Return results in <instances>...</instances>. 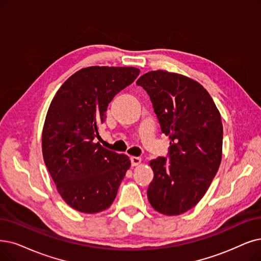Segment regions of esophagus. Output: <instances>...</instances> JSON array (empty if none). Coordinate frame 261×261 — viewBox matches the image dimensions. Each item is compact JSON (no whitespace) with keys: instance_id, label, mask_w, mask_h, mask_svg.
I'll list each match as a JSON object with an SVG mask.
<instances>
[{"instance_id":"34e87169","label":"esophagus","mask_w":261,"mask_h":261,"mask_svg":"<svg viewBox=\"0 0 261 261\" xmlns=\"http://www.w3.org/2000/svg\"><path fill=\"white\" fill-rule=\"evenodd\" d=\"M130 163H132V166H138L141 163V159L137 158V156H132Z\"/></svg>"}]
</instances>
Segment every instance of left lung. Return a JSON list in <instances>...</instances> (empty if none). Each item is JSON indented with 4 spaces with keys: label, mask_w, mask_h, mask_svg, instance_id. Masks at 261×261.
I'll use <instances>...</instances> for the list:
<instances>
[{
    "label": "left lung",
    "mask_w": 261,
    "mask_h": 261,
    "mask_svg": "<svg viewBox=\"0 0 261 261\" xmlns=\"http://www.w3.org/2000/svg\"><path fill=\"white\" fill-rule=\"evenodd\" d=\"M136 85L148 93L161 129L170 139L168 160L150 163L154 178L148 199L162 214H182L199 202L221 165V114L207 91L185 76L149 71Z\"/></svg>",
    "instance_id": "left-lung-1"
}]
</instances>
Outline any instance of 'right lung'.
I'll use <instances>...</instances> for the list:
<instances>
[{
  "label": "right lung",
  "mask_w": 261,
  "mask_h": 261,
  "mask_svg": "<svg viewBox=\"0 0 261 261\" xmlns=\"http://www.w3.org/2000/svg\"><path fill=\"white\" fill-rule=\"evenodd\" d=\"M139 75L135 67L92 66L69 77L52 99L43 129V156L64 201L82 213L108 209L130 167L127 155L94 139L108 103Z\"/></svg>",
  "instance_id": "obj_1"
}]
</instances>
